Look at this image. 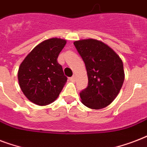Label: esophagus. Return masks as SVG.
Here are the masks:
<instances>
[{
    "instance_id": "obj_1",
    "label": "esophagus",
    "mask_w": 147,
    "mask_h": 147,
    "mask_svg": "<svg viewBox=\"0 0 147 147\" xmlns=\"http://www.w3.org/2000/svg\"><path fill=\"white\" fill-rule=\"evenodd\" d=\"M69 79H70V81H71V82H75V81H76V76H71V78H69Z\"/></svg>"
}]
</instances>
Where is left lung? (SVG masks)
I'll return each mask as SVG.
<instances>
[{"mask_svg": "<svg viewBox=\"0 0 147 147\" xmlns=\"http://www.w3.org/2000/svg\"><path fill=\"white\" fill-rule=\"evenodd\" d=\"M87 70L88 85L80 92L81 101L92 109L107 107L121 91L124 71L123 62L111 48L101 41L87 39L75 41Z\"/></svg>", "mask_w": 147, "mask_h": 147, "instance_id": "left-lung-1", "label": "left lung"}]
</instances>
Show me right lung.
Wrapping results in <instances>:
<instances>
[{
    "instance_id": "right-lung-1",
    "label": "right lung",
    "mask_w": 147,
    "mask_h": 147,
    "mask_svg": "<svg viewBox=\"0 0 147 147\" xmlns=\"http://www.w3.org/2000/svg\"><path fill=\"white\" fill-rule=\"evenodd\" d=\"M66 40L52 38L42 42L26 55L18 70V82L24 95L44 106L59 97L67 81L58 56Z\"/></svg>"
}]
</instances>
